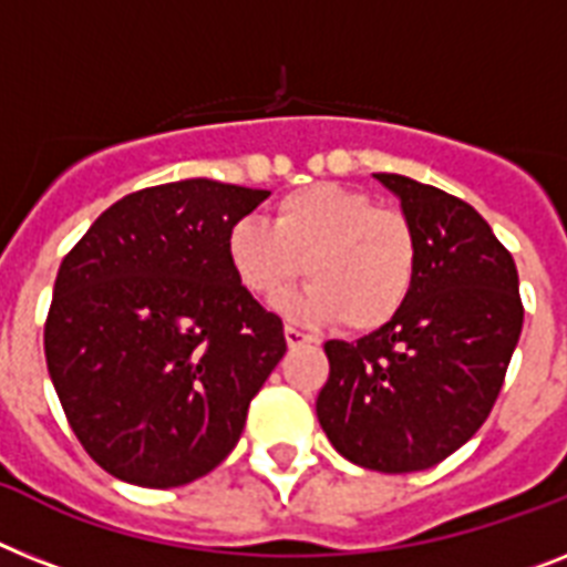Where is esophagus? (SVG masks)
<instances>
[{
	"mask_svg": "<svg viewBox=\"0 0 567 567\" xmlns=\"http://www.w3.org/2000/svg\"><path fill=\"white\" fill-rule=\"evenodd\" d=\"M284 336H287L289 348H301V344H310L312 341L310 333H303V330H298V327H292V324L284 327Z\"/></svg>",
	"mask_w": 567,
	"mask_h": 567,
	"instance_id": "34e87169",
	"label": "esophagus"
}]
</instances>
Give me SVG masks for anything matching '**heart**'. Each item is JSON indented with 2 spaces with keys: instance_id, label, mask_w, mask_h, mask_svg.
<instances>
[{
  "instance_id": "heart-1",
  "label": "heart",
  "mask_w": 567,
  "mask_h": 567,
  "mask_svg": "<svg viewBox=\"0 0 567 567\" xmlns=\"http://www.w3.org/2000/svg\"><path fill=\"white\" fill-rule=\"evenodd\" d=\"M226 255L237 284L257 301L278 303L303 272L310 287L284 310L303 321L339 318L359 333L388 324L405 307L417 272V240L405 214L336 182L284 196L272 226L237 219Z\"/></svg>"
}]
</instances>
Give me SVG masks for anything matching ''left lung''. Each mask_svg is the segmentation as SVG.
Masks as SVG:
<instances>
[{"label": "left lung", "instance_id": "left-lung-1", "mask_svg": "<svg viewBox=\"0 0 567 567\" xmlns=\"http://www.w3.org/2000/svg\"><path fill=\"white\" fill-rule=\"evenodd\" d=\"M411 223L409 301L357 341H327L318 423L341 457L377 472L441 463L478 432L522 336L513 255L478 210L441 188L373 173Z\"/></svg>", "mask_w": 567, "mask_h": 567}]
</instances>
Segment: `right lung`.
I'll return each mask as SVG.
<instances>
[{
  "mask_svg": "<svg viewBox=\"0 0 567 567\" xmlns=\"http://www.w3.org/2000/svg\"><path fill=\"white\" fill-rule=\"evenodd\" d=\"M269 190L182 179L101 214L60 264L45 364L89 457L150 489L208 475L287 353L284 324L237 284L228 228Z\"/></svg>",
  "mask_w": 567,
  "mask_h": 567,
  "instance_id": "right-lung-1",
  "label": "right lung"
}]
</instances>
